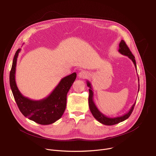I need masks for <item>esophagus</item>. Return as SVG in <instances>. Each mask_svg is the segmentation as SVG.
<instances>
[{"label": "esophagus", "instance_id": "1", "mask_svg": "<svg viewBox=\"0 0 156 156\" xmlns=\"http://www.w3.org/2000/svg\"><path fill=\"white\" fill-rule=\"evenodd\" d=\"M88 76H89V73L86 71H81L78 73V77L82 79H85Z\"/></svg>", "mask_w": 156, "mask_h": 156}]
</instances>
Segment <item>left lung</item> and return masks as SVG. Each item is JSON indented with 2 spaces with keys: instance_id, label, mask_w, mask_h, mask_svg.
Returning <instances> with one entry per match:
<instances>
[{
  "instance_id": "obj_1",
  "label": "left lung",
  "mask_w": 156,
  "mask_h": 156,
  "mask_svg": "<svg viewBox=\"0 0 156 156\" xmlns=\"http://www.w3.org/2000/svg\"><path fill=\"white\" fill-rule=\"evenodd\" d=\"M119 52L122 54V55H125L128 56L129 58H130L132 62L133 63L135 67H136L137 69V66H136V60H135V57L131 53V51H130L129 47L127 46L126 43L125 41L123 40H121L120 43L119 44ZM138 81L139 82V78L138 77ZM87 86L90 88L89 89V98H88V103H89V107L90 110L92 113V115L93 117H95L96 120H97L100 123L104 124V125L106 126H113L115 125V124H117L120 122H122L124 120H126L127 119L130 115H131V113L133 110L135 104H136V102L133 103V105L132 106L131 108L129 110V112L124 114V115L119 117H108L106 115H105L104 114H103L97 108L96 106L95 103L93 101V89L91 87V83L89 81H87ZM139 91V90L138 92Z\"/></svg>"
}]
</instances>
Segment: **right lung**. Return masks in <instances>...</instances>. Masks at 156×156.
I'll use <instances>...</instances> for the list:
<instances>
[{
    "mask_svg": "<svg viewBox=\"0 0 156 156\" xmlns=\"http://www.w3.org/2000/svg\"><path fill=\"white\" fill-rule=\"evenodd\" d=\"M21 49L14 55L10 72V86L17 105L23 115L41 125H49L59 120L66 109V96L76 78L73 73L62 78L58 85L46 98L34 100L24 97L19 90L16 82L17 60Z\"/></svg>",
    "mask_w": 156,
    "mask_h": 156,
    "instance_id": "obj_1",
    "label": "right lung"
}]
</instances>
